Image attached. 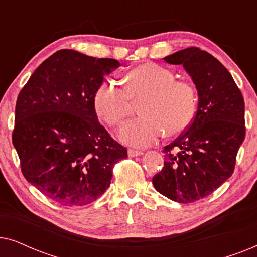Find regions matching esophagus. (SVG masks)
I'll use <instances>...</instances> for the list:
<instances>
[{
	"instance_id": "obj_1",
	"label": "esophagus",
	"mask_w": 257,
	"mask_h": 257,
	"mask_svg": "<svg viewBox=\"0 0 257 257\" xmlns=\"http://www.w3.org/2000/svg\"><path fill=\"white\" fill-rule=\"evenodd\" d=\"M127 154H128L130 158H135V157L142 156L143 152H142V151H137V150H128Z\"/></svg>"
}]
</instances>
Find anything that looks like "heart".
Segmentation results:
<instances>
[{
    "mask_svg": "<svg viewBox=\"0 0 257 257\" xmlns=\"http://www.w3.org/2000/svg\"><path fill=\"white\" fill-rule=\"evenodd\" d=\"M139 103L140 117L122 126L119 139L126 145L147 147L166 132H184L194 117L198 104L191 83L177 79L171 69L145 63L125 73V87L115 80H104L93 94L94 111L111 127L119 126Z\"/></svg>",
    "mask_w": 257,
    "mask_h": 257,
    "instance_id": "heart-1",
    "label": "heart"
}]
</instances>
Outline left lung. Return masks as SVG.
Returning <instances> with one entry per match:
<instances>
[{
	"label": "left lung",
	"mask_w": 257,
	"mask_h": 257,
	"mask_svg": "<svg viewBox=\"0 0 257 257\" xmlns=\"http://www.w3.org/2000/svg\"><path fill=\"white\" fill-rule=\"evenodd\" d=\"M182 65L198 90L192 124L165 146L154 188L175 202H194L212 194L234 172L245 136L244 100L229 71L201 49L192 47L164 58Z\"/></svg>",
	"instance_id": "obj_1"
}]
</instances>
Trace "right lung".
<instances>
[{
    "label": "right lung",
    "instance_id": "right-lung-1",
    "mask_svg": "<svg viewBox=\"0 0 257 257\" xmlns=\"http://www.w3.org/2000/svg\"><path fill=\"white\" fill-rule=\"evenodd\" d=\"M120 65L63 49L45 59L17 97L13 144L28 182L62 206L96 201L127 150L99 124L93 94Z\"/></svg>",
    "mask_w": 257,
    "mask_h": 257
}]
</instances>
